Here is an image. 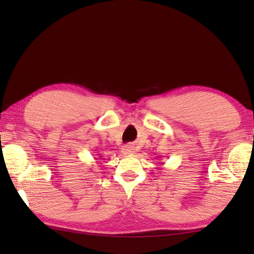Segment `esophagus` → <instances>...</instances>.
Masks as SVG:
<instances>
[{"label":"esophagus","mask_w":254,"mask_h":254,"mask_svg":"<svg viewBox=\"0 0 254 254\" xmlns=\"http://www.w3.org/2000/svg\"><path fill=\"white\" fill-rule=\"evenodd\" d=\"M122 153L123 154H133L134 153V146L133 145H124V146H122Z\"/></svg>","instance_id":"esophagus-1"}]
</instances>
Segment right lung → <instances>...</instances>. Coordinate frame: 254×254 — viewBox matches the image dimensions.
<instances>
[{"mask_svg":"<svg viewBox=\"0 0 254 254\" xmlns=\"http://www.w3.org/2000/svg\"><path fill=\"white\" fill-rule=\"evenodd\" d=\"M102 157V156H99V158H101Z\"/></svg>","mask_w":254,"mask_h":254,"instance_id":"right-lung-1","label":"right lung"}]
</instances>
